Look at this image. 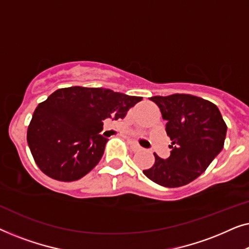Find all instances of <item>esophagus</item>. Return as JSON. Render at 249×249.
<instances>
[{
    "mask_svg": "<svg viewBox=\"0 0 249 249\" xmlns=\"http://www.w3.org/2000/svg\"><path fill=\"white\" fill-rule=\"evenodd\" d=\"M128 144H129V146H130V149H131L132 152H139V151H141V149H142L141 146H139L138 144H136L135 142L129 141Z\"/></svg>",
    "mask_w": 249,
    "mask_h": 249,
    "instance_id": "1",
    "label": "esophagus"
}]
</instances>
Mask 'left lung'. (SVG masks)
I'll use <instances>...</instances> for the list:
<instances>
[{
  "label": "left lung",
  "instance_id": "8db88e82",
  "mask_svg": "<svg viewBox=\"0 0 249 249\" xmlns=\"http://www.w3.org/2000/svg\"><path fill=\"white\" fill-rule=\"evenodd\" d=\"M166 120L165 131L171 139V155L155 162L144 175L158 185L169 188L185 186L202 175L222 151L227 124L212 102L189 94L153 96Z\"/></svg>",
  "mask_w": 249,
  "mask_h": 249
}]
</instances>
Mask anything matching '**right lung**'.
Wrapping results in <instances>:
<instances>
[{"label":"right lung","instance_id":"1","mask_svg":"<svg viewBox=\"0 0 249 249\" xmlns=\"http://www.w3.org/2000/svg\"><path fill=\"white\" fill-rule=\"evenodd\" d=\"M142 97L105 88H60L34 112L27 142L40 171L59 181H74L100 162L107 139L103 120L124 119Z\"/></svg>","mask_w":249,"mask_h":249}]
</instances>
